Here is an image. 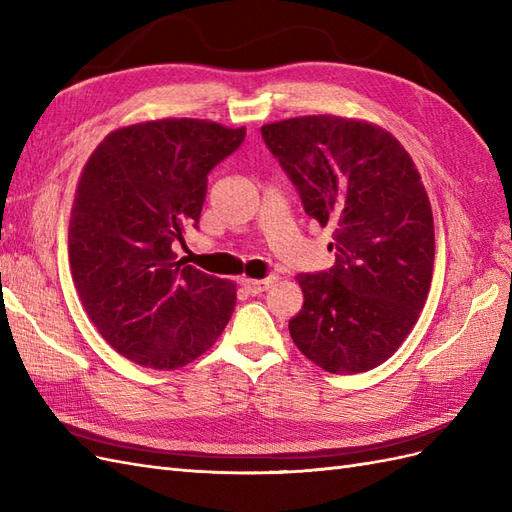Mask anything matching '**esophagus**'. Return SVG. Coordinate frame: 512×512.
Returning <instances> with one entry per match:
<instances>
[{"label": "esophagus", "mask_w": 512, "mask_h": 512, "mask_svg": "<svg viewBox=\"0 0 512 512\" xmlns=\"http://www.w3.org/2000/svg\"><path fill=\"white\" fill-rule=\"evenodd\" d=\"M241 284L250 290V292H254V294H258V292H265L267 288H271L273 284H275V277H265V280H241Z\"/></svg>", "instance_id": "1"}]
</instances>
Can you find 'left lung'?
<instances>
[{
	"label": "left lung",
	"mask_w": 512,
	"mask_h": 512,
	"mask_svg": "<svg viewBox=\"0 0 512 512\" xmlns=\"http://www.w3.org/2000/svg\"><path fill=\"white\" fill-rule=\"evenodd\" d=\"M260 132L305 213L333 228L335 265L297 275L294 346L331 374L382 365L410 335L431 286L436 235L421 173L391 132L365 119L305 115Z\"/></svg>",
	"instance_id": "obj_1"
}]
</instances>
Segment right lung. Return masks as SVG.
<instances>
[{"mask_svg":"<svg viewBox=\"0 0 512 512\" xmlns=\"http://www.w3.org/2000/svg\"><path fill=\"white\" fill-rule=\"evenodd\" d=\"M245 128L168 117L113 130L85 162L68 228L74 288L98 333L128 361L179 369L230 320L237 284L177 260L198 226L209 170Z\"/></svg>","mask_w":512,"mask_h":512,"instance_id":"1","label":"right lung"}]
</instances>
